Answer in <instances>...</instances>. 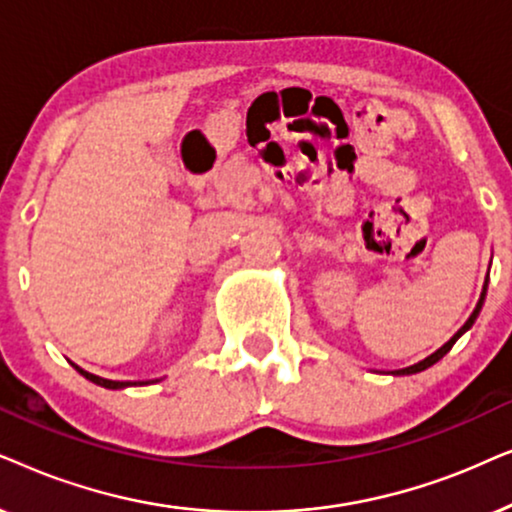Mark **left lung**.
<instances>
[{
    "mask_svg": "<svg viewBox=\"0 0 512 512\" xmlns=\"http://www.w3.org/2000/svg\"><path fill=\"white\" fill-rule=\"evenodd\" d=\"M485 297H487V281H485V288H482V295H480V302H478V306H475V309H473V313H470V318L466 320V323H463V327H461V330H459V332H456V335H454L452 339H449V342H445V344H442L438 351H435V353H431V356H428V358H424V360H419V363H414V365H410V367H403V370H395V372H391V374H393V377H403V374H417V372H424V370H428V367H431V365H435V363H438V360H440L442 356H445V353H447L449 349H452V346L456 344V339H459V337L463 335V332H468V330H470V327H473V323H475V320H478V316H480V311H482V304H485Z\"/></svg>",
    "mask_w": 512,
    "mask_h": 512,
    "instance_id": "1",
    "label": "left lung"
}]
</instances>
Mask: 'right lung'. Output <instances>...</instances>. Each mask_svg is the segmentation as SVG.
<instances>
[{"instance_id": "right-lung-1", "label": "right lung", "mask_w": 512, "mask_h": 512, "mask_svg": "<svg viewBox=\"0 0 512 512\" xmlns=\"http://www.w3.org/2000/svg\"><path fill=\"white\" fill-rule=\"evenodd\" d=\"M77 367V372L81 374V377H86L88 381H93V384H98V386H102V388H112V391H117V388H128V386H147V384H154V381H112V379H102V377H98V374H91V372H86V370H81L79 365H74ZM159 381V379H156Z\"/></svg>"}]
</instances>
